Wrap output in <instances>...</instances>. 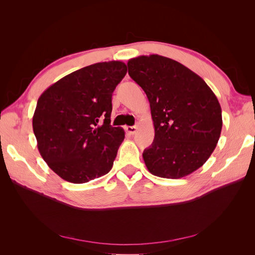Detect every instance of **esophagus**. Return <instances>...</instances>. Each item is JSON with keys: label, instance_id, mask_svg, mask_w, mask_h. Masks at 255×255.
I'll list each match as a JSON object with an SVG mask.
<instances>
[{"label": "esophagus", "instance_id": "obj_1", "mask_svg": "<svg viewBox=\"0 0 255 255\" xmlns=\"http://www.w3.org/2000/svg\"><path fill=\"white\" fill-rule=\"evenodd\" d=\"M126 129H127V132H128L130 135H133V134H135V133L137 132V129H138V126H133V127H127V128H126Z\"/></svg>", "mask_w": 255, "mask_h": 255}]
</instances>
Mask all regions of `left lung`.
<instances>
[{
  "label": "left lung",
  "instance_id": "8db88e82",
  "mask_svg": "<svg viewBox=\"0 0 255 255\" xmlns=\"http://www.w3.org/2000/svg\"><path fill=\"white\" fill-rule=\"evenodd\" d=\"M128 74L150 102L155 136L142 153L156 176L180 179L196 171L217 144L221 107L207 84L176 60L160 55L128 60Z\"/></svg>",
  "mask_w": 255,
  "mask_h": 255
}]
</instances>
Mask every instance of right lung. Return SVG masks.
I'll return each mask as SVG.
<instances>
[{
	"instance_id": "add662e5",
	"label": "right lung",
	"mask_w": 255,
	"mask_h": 255,
	"mask_svg": "<svg viewBox=\"0 0 255 255\" xmlns=\"http://www.w3.org/2000/svg\"><path fill=\"white\" fill-rule=\"evenodd\" d=\"M113 60L84 67L53 84L33 117L37 146L61 179L87 183L111 171L125 130L111 126L112 96L127 74Z\"/></svg>"
}]
</instances>
